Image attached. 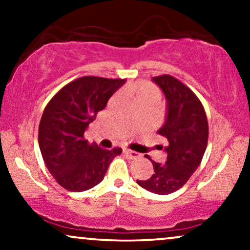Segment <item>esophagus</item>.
I'll return each instance as SVG.
<instances>
[{"instance_id":"obj_1","label":"esophagus","mask_w":250,"mask_h":250,"mask_svg":"<svg viewBox=\"0 0 250 250\" xmlns=\"http://www.w3.org/2000/svg\"><path fill=\"white\" fill-rule=\"evenodd\" d=\"M123 154H125V156L129 157V159H131V160L140 157L139 153H136V151H133V150H130V149H127V148L123 149Z\"/></svg>"}]
</instances>
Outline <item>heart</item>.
<instances>
[{
	"instance_id": "b5f03b06",
	"label": "heart",
	"mask_w": 250,
	"mask_h": 250,
	"mask_svg": "<svg viewBox=\"0 0 250 250\" xmlns=\"http://www.w3.org/2000/svg\"><path fill=\"white\" fill-rule=\"evenodd\" d=\"M130 93L133 94L135 101H147V100H156L159 101L160 91L154 84L149 82H137L134 85H131Z\"/></svg>"
}]
</instances>
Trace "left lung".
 <instances>
[{"label":"left lung","mask_w":250,"mask_h":250,"mask_svg":"<svg viewBox=\"0 0 250 250\" xmlns=\"http://www.w3.org/2000/svg\"><path fill=\"white\" fill-rule=\"evenodd\" d=\"M167 100V117L157 130L167 140L165 165L150 160L154 173L148 180H137L146 190L167 195L187 183L200 166L208 143V121L205 108L193 91L170 75L153 77Z\"/></svg>","instance_id":"1"}]
</instances>
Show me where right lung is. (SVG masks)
<instances>
[{"instance_id": "1", "label": "right lung", "mask_w": 250, "mask_h": 250, "mask_svg": "<svg viewBox=\"0 0 250 250\" xmlns=\"http://www.w3.org/2000/svg\"><path fill=\"white\" fill-rule=\"evenodd\" d=\"M125 80L83 76L65 84L43 111L39 125V146L48 170L61 187L84 191L103 180L121 148H100L84 140L89 123L107 105Z\"/></svg>"}]
</instances>
